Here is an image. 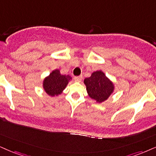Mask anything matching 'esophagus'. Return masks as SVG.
I'll use <instances>...</instances> for the list:
<instances>
[{
    "mask_svg": "<svg viewBox=\"0 0 156 156\" xmlns=\"http://www.w3.org/2000/svg\"><path fill=\"white\" fill-rule=\"evenodd\" d=\"M74 80H76V81L80 82V80H82V76H76V77H74Z\"/></svg>",
    "mask_w": 156,
    "mask_h": 156,
    "instance_id": "34e87169",
    "label": "esophagus"
}]
</instances>
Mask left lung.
I'll return each instance as SVG.
<instances>
[{"instance_id": "obj_1", "label": "left lung", "mask_w": 156, "mask_h": 156, "mask_svg": "<svg viewBox=\"0 0 156 156\" xmlns=\"http://www.w3.org/2000/svg\"><path fill=\"white\" fill-rule=\"evenodd\" d=\"M88 95L96 101L107 99L114 90V85L101 70L93 73L91 76L84 80Z\"/></svg>"}]
</instances>
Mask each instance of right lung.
<instances>
[{
  "mask_svg": "<svg viewBox=\"0 0 156 156\" xmlns=\"http://www.w3.org/2000/svg\"><path fill=\"white\" fill-rule=\"evenodd\" d=\"M72 78L68 75H61L59 70H55L47 77L43 83V87L48 95L58 96L62 92Z\"/></svg>",
  "mask_w": 156,
  "mask_h": 156,
  "instance_id": "right-lung-1",
  "label": "right lung"
}]
</instances>
